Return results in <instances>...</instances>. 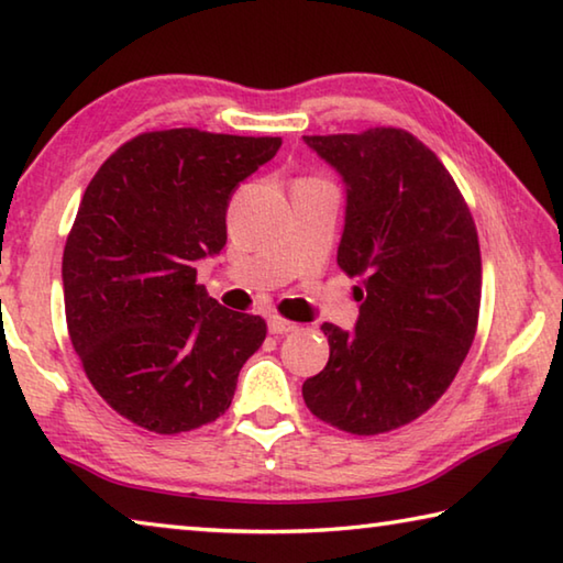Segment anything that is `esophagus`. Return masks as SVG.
<instances>
[{"mask_svg":"<svg viewBox=\"0 0 563 563\" xmlns=\"http://www.w3.org/2000/svg\"><path fill=\"white\" fill-rule=\"evenodd\" d=\"M268 330L273 332V335H288V332L298 330V325H295V322H290V320L280 318V316H271L268 318Z\"/></svg>","mask_w":563,"mask_h":563,"instance_id":"esophagus-1","label":"esophagus"}]
</instances>
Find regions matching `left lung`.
<instances>
[{
    "instance_id": "1",
    "label": "left lung",
    "mask_w": 563,
    "mask_h": 563,
    "mask_svg": "<svg viewBox=\"0 0 563 563\" xmlns=\"http://www.w3.org/2000/svg\"><path fill=\"white\" fill-rule=\"evenodd\" d=\"M302 141L342 176L338 265L362 278L357 325L322 322L330 360L302 399L338 430L383 434L424 415L460 373L479 320V238L450 170L412 133Z\"/></svg>"
}]
</instances>
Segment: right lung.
<instances>
[{
  "label": "right lung",
  "instance_id": "right-lung-1",
  "mask_svg": "<svg viewBox=\"0 0 563 563\" xmlns=\"http://www.w3.org/2000/svg\"><path fill=\"white\" fill-rule=\"evenodd\" d=\"M278 136L151 131L111 154L84 190L66 238V328L93 389L148 432L221 417L265 320L208 298L196 265L228 241L241 180L278 154Z\"/></svg>",
  "mask_w": 563,
  "mask_h": 563
}]
</instances>
